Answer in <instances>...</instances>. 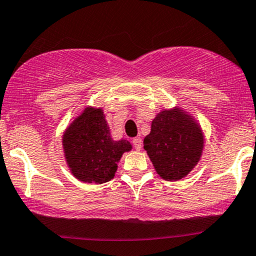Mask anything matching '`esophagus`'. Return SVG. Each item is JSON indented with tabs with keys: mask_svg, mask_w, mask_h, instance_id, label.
Listing matches in <instances>:
<instances>
[{
	"mask_svg": "<svg viewBox=\"0 0 256 256\" xmlns=\"http://www.w3.org/2000/svg\"><path fill=\"white\" fill-rule=\"evenodd\" d=\"M133 145L135 147V150H138V151H140L141 147H142V140H141V138L136 136L133 139Z\"/></svg>",
	"mask_w": 256,
	"mask_h": 256,
	"instance_id": "34e87169",
	"label": "esophagus"
}]
</instances>
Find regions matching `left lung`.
<instances>
[{
    "label": "left lung",
    "instance_id": "8db88e82",
    "mask_svg": "<svg viewBox=\"0 0 256 256\" xmlns=\"http://www.w3.org/2000/svg\"><path fill=\"white\" fill-rule=\"evenodd\" d=\"M205 146L202 129L181 108L164 109L152 121L144 148L156 172L166 181H180L196 166Z\"/></svg>",
    "mask_w": 256,
    "mask_h": 256
}]
</instances>
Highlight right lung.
I'll list each match as a JSON object with an SVG mask.
<instances>
[{"mask_svg": "<svg viewBox=\"0 0 256 256\" xmlns=\"http://www.w3.org/2000/svg\"><path fill=\"white\" fill-rule=\"evenodd\" d=\"M63 153L72 175L84 183L102 184L115 177L117 163L133 146L114 140L102 108L87 106L66 128Z\"/></svg>", "mask_w": 256, "mask_h": 256, "instance_id": "add662e5", "label": "right lung"}]
</instances>
